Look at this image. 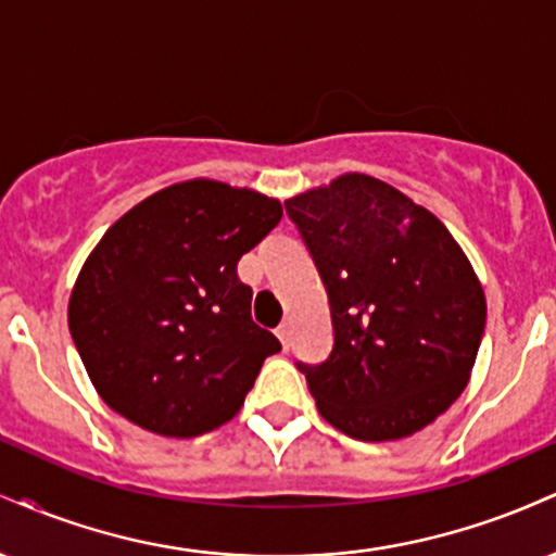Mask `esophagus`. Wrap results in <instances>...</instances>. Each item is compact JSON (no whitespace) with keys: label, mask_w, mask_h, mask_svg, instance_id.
I'll list each match as a JSON object with an SVG mask.
<instances>
[{"label":"esophagus","mask_w":556,"mask_h":556,"mask_svg":"<svg viewBox=\"0 0 556 556\" xmlns=\"http://www.w3.org/2000/svg\"><path fill=\"white\" fill-rule=\"evenodd\" d=\"M290 334H292V329H290V321L279 324V327H277V337H279V342L285 344V350L290 348Z\"/></svg>","instance_id":"esophagus-1"}]
</instances>
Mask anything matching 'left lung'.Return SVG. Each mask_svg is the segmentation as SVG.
Masks as SVG:
<instances>
[{
  "mask_svg": "<svg viewBox=\"0 0 556 556\" xmlns=\"http://www.w3.org/2000/svg\"><path fill=\"white\" fill-rule=\"evenodd\" d=\"M329 295L334 344L305 374L318 413L361 442L410 437L463 394L486 327L473 266L392 185L342 175L285 201Z\"/></svg>",
  "mask_w": 556,
  "mask_h": 556,
  "instance_id": "left-lung-1",
  "label": "left lung"
}]
</instances>
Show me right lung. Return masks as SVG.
Listing matches in <instances>:
<instances>
[{
    "mask_svg": "<svg viewBox=\"0 0 556 556\" xmlns=\"http://www.w3.org/2000/svg\"><path fill=\"white\" fill-rule=\"evenodd\" d=\"M282 203L216 180L169 185L106 229L78 274L70 334L114 413L162 437H201L240 410L282 344L251 318L238 261Z\"/></svg>",
    "mask_w": 556,
    "mask_h": 556,
    "instance_id": "add662e5",
    "label": "right lung"
}]
</instances>
